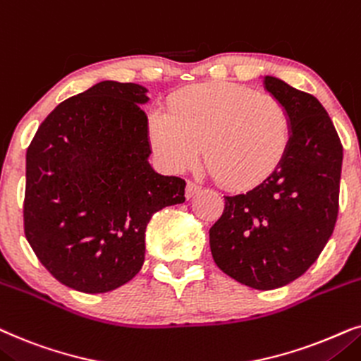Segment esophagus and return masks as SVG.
<instances>
[{
	"label": "esophagus",
	"mask_w": 361,
	"mask_h": 361,
	"mask_svg": "<svg viewBox=\"0 0 361 361\" xmlns=\"http://www.w3.org/2000/svg\"><path fill=\"white\" fill-rule=\"evenodd\" d=\"M201 191V186L198 185V183H195V181H188V185H186V191H185V195H186V198H193L195 195H198Z\"/></svg>",
	"instance_id": "1"
}]
</instances>
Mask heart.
<instances>
[{
	"label": "heart",
	"mask_w": 361,
	"mask_h": 361,
	"mask_svg": "<svg viewBox=\"0 0 361 361\" xmlns=\"http://www.w3.org/2000/svg\"><path fill=\"white\" fill-rule=\"evenodd\" d=\"M160 160L186 171L204 148L208 166L229 188H249L279 166L290 143V115L277 97L238 84L195 85L173 95L148 122Z\"/></svg>",
	"instance_id": "b5f03b06"
}]
</instances>
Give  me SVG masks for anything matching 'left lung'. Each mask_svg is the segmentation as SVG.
<instances>
[{
    "label": "left lung",
    "instance_id": "1",
    "mask_svg": "<svg viewBox=\"0 0 361 361\" xmlns=\"http://www.w3.org/2000/svg\"><path fill=\"white\" fill-rule=\"evenodd\" d=\"M264 87L289 110V148L266 180L224 196L209 246L224 274L271 290L300 277L329 243L338 216L343 147L314 95L272 75L264 77Z\"/></svg>",
    "mask_w": 361,
    "mask_h": 361
}]
</instances>
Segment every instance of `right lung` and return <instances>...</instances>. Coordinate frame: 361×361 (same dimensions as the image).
<instances>
[{
    "label": "right lung",
    "mask_w": 361,
    "mask_h": 361,
    "mask_svg": "<svg viewBox=\"0 0 361 361\" xmlns=\"http://www.w3.org/2000/svg\"><path fill=\"white\" fill-rule=\"evenodd\" d=\"M148 90L102 80L64 100L26 152L24 234L61 284L100 294L127 284L145 261V229L185 201V180L148 163Z\"/></svg>",
    "instance_id": "right-lung-1"
}]
</instances>
